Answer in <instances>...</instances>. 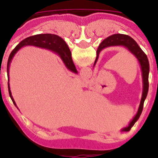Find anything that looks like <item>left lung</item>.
Returning a JSON list of instances; mask_svg holds the SVG:
<instances>
[{"label": "left lung", "instance_id": "left-lung-1", "mask_svg": "<svg viewBox=\"0 0 158 158\" xmlns=\"http://www.w3.org/2000/svg\"><path fill=\"white\" fill-rule=\"evenodd\" d=\"M111 47H123L127 49L131 54H132L135 58H137L139 65H140L141 71H142V98H141L140 104H139V109L137 111L136 115L131 120L126 127L123 128L121 131H129L131 127L134 126L139 118L142 114L143 106H144V101L146 98L149 89V72H150V65L148 61L147 56L145 54L144 51L140 48L138 43L127 35L123 34H115L109 37L106 38L105 40H103L98 47V49L96 51V58L95 60L93 67L96 65L97 60H98L100 53L104 49Z\"/></svg>", "mask_w": 158, "mask_h": 158}]
</instances>
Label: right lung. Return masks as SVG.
Instances as JSON below:
<instances>
[{
	"instance_id": "1",
	"label": "right lung",
	"mask_w": 158,
	"mask_h": 158,
	"mask_svg": "<svg viewBox=\"0 0 158 158\" xmlns=\"http://www.w3.org/2000/svg\"><path fill=\"white\" fill-rule=\"evenodd\" d=\"M27 46H34V47H40V48L47 49V50H49V51L58 54L67 69L70 70L71 72L74 73H77V70L76 67H75L72 60L70 50L62 38L54 34H39L26 38L25 40H22L11 52L9 58H8V65H7L8 93H9V96H10L15 106H16V104L13 97H12L10 90V85H9V68H10V64L13 59L14 56H15V54L22 47H27ZM16 107H17V106H16Z\"/></svg>"
}]
</instances>
